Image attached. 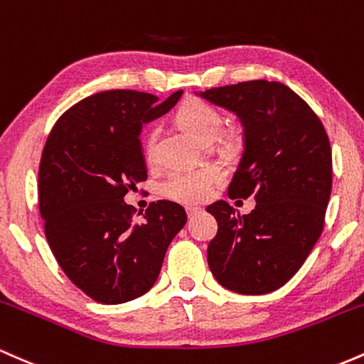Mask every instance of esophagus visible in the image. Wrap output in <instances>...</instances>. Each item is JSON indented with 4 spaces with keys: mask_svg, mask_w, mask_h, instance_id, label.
Listing matches in <instances>:
<instances>
[{
    "mask_svg": "<svg viewBox=\"0 0 364 364\" xmlns=\"http://www.w3.org/2000/svg\"><path fill=\"white\" fill-rule=\"evenodd\" d=\"M186 211H187V216H189V218H193V216H196L198 213H201V208H198V206H187Z\"/></svg>",
    "mask_w": 364,
    "mask_h": 364,
    "instance_id": "obj_1",
    "label": "esophagus"
}]
</instances>
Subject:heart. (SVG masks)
<instances>
[{"instance_id":"heart-1","label":"heart","mask_w":364,"mask_h":364,"mask_svg":"<svg viewBox=\"0 0 364 364\" xmlns=\"http://www.w3.org/2000/svg\"><path fill=\"white\" fill-rule=\"evenodd\" d=\"M175 120L183 130H187L191 136L203 144H211L220 137L223 130L222 113L215 106L198 100V97H189V100L183 101L175 113ZM158 134H160L158 127H151L146 134L144 148L149 158H154V154H156ZM220 178H222V173L213 165L175 170L170 175H166L165 181L161 182L160 191L165 198L171 199V201L198 204L210 198Z\"/></svg>"}]
</instances>
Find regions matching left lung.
<instances>
[{"label": "left lung", "mask_w": 364, "mask_h": 364, "mask_svg": "<svg viewBox=\"0 0 364 364\" xmlns=\"http://www.w3.org/2000/svg\"><path fill=\"white\" fill-rule=\"evenodd\" d=\"M199 96L240 118L244 153L228 198L256 199L242 216L222 199L206 208L218 223L210 270L228 291L273 292L303 267L323 230L332 193L328 136L309 105L280 82L249 80Z\"/></svg>", "instance_id": "obj_1"}]
</instances>
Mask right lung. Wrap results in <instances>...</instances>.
Wrapping results in <instances>:
<instances>
[{
	"instance_id": "obj_1",
	"label": "right lung",
	"mask_w": 364,
	"mask_h": 364,
	"mask_svg": "<svg viewBox=\"0 0 364 364\" xmlns=\"http://www.w3.org/2000/svg\"><path fill=\"white\" fill-rule=\"evenodd\" d=\"M181 96L158 103L153 94L127 89L92 94L56 120L44 144L38 189L44 234L65 275L97 303H127L148 292L186 225L177 203H151L136 220L124 201L148 178L142 124L170 112Z\"/></svg>"
}]
</instances>
